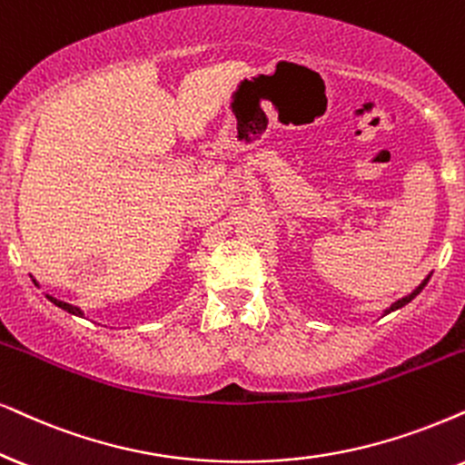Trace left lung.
I'll list each match as a JSON object with an SVG mask.
<instances>
[{"mask_svg":"<svg viewBox=\"0 0 465 465\" xmlns=\"http://www.w3.org/2000/svg\"><path fill=\"white\" fill-rule=\"evenodd\" d=\"M427 281H429V276H427V279H425V281H422V283H420L419 287H416V290H414L412 293H410V296H405V298H401V301H397L395 304H391V309H389V311H386V313H391V311H397V309H401V307H403V304H408L410 301H412V298H416V296H419V293H420V290H422V287H425V285H427Z\"/></svg>","mask_w":465,"mask_h":465,"instance_id":"obj_1","label":"left lung"}]
</instances>
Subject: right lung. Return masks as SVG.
<instances>
[{"label":"right lung","mask_w":465,"mask_h":465,"mask_svg":"<svg viewBox=\"0 0 465 465\" xmlns=\"http://www.w3.org/2000/svg\"><path fill=\"white\" fill-rule=\"evenodd\" d=\"M49 298V301L55 304V307H60V309H64V311H68V313H74V315H84L81 313V309H76V307H73V304H68V302H64V301H57V298H53V296H46Z\"/></svg>","instance_id":"obj_1"}]
</instances>
